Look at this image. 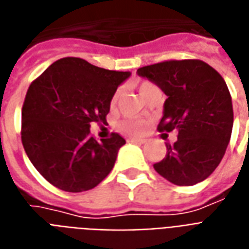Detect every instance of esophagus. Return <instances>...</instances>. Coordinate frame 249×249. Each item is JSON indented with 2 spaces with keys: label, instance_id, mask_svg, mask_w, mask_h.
I'll return each mask as SVG.
<instances>
[{
  "label": "esophagus",
  "instance_id": "esophagus-1",
  "mask_svg": "<svg viewBox=\"0 0 249 249\" xmlns=\"http://www.w3.org/2000/svg\"><path fill=\"white\" fill-rule=\"evenodd\" d=\"M128 141L132 143H137V144H144L146 143V139H142V138H130Z\"/></svg>",
  "mask_w": 249,
  "mask_h": 249
}]
</instances>
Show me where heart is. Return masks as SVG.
I'll use <instances>...</instances> for the list:
<instances>
[{
	"label": "heart",
	"mask_w": 249,
	"mask_h": 249,
	"mask_svg": "<svg viewBox=\"0 0 249 249\" xmlns=\"http://www.w3.org/2000/svg\"><path fill=\"white\" fill-rule=\"evenodd\" d=\"M154 86L152 83L150 82H142L139 85V92L144 91L148 87ZM118 99V94H115L111 99V105H115ZM121 128H122L123 131L128 132V134H134V135H137V134H142V132L146 131L147 128V122L146 121H143V119H127V121H123L121 123Z\"/></svg>",
	"instance_id": "heart-1"
}]
</instances>
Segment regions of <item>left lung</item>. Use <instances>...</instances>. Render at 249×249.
I'll use <instances>...</instances> for the list:
<instances>
[{
    "mask_svg": "<svg viewBox=\"0 0 249 249\" xmlns=\"http://www.w3.org/2000/svg\"><path fill=\"white\" fill-rule=\"evenodd\" d=\"M167 95L160 132L178 131L155 171L177 186H194L211 175L226 154L233 126L231 94L224 79L200 59L166 61L138 69Z\"/></svg>",
    "mask_w": 249,
    "mask_h": 249,
    "instance_id": "1",
    "label": "left lung"
}]
</instances>
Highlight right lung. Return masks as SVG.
I'll list each match as a JSON object with an SVG mask.
<instances>
[{"instance_id": "add662e5", "label": "right lung", "mask_w": 249, "mask_h": 249, "mask_svg": "<svg viewBox=\"0 0 249 249\" xmlns=\"http://www.w3.org/2000/svg\"><path fill=\"white\" fill-rule=\"evenodd\" d=\"M130 75L67 57L29 86L21 139L33 166L53 186L87 191L110 174L126 141L112 132L98 142L90 135V124L106 122L118 86Z\"/></svg>"}]
</instances>
